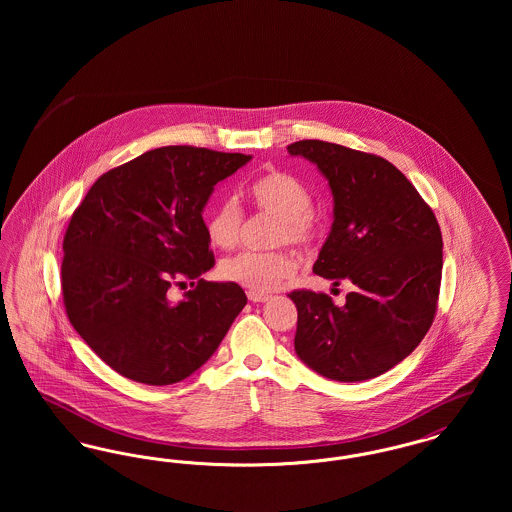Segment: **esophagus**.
<instances>
[{
    "mask_svg": "<svg viewBox=\"0 0 512 512\" xmlns=\"http://www.w3.org/2000/svg\"><path fill=\"white\" fill-rule=\"evenodd\" d=\"M247 297H249V301H253V303H265L270 299V295L267 293H257V292H249L247 293Z\"/></svg>",
    "mask_w": 512,
    "mask_h": 512,
    "instance_id": "obj_1",
    "label": "esophagus"
}]
</instances>
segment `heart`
Returning <instances> with one entry per match:
<instances>
[{
    "instance_id": "b5f03b06",
    "label": "heart",
    "mask_w": 512,
    "mask_h": 512,
    "mask_svg": "<svg viewBox=\"0 0 512 512\" xmlns=\"http://www.w3.org/2000/svg\"><path fill=\"white\" fill-rule=\"evenodd\" d=\"M255 205L276 219V244L309 245L315 240L313 194L311 190L286 172H270L251 186ZM244 232V213L236 199L220 201L207 219V236L220 249H230L240 242ZM220 276L228 282L257 293L278 290L297 272V261L290 253H255L242 251L220 263Z\"/></svg>"
}]
</instances>
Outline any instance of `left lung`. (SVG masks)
I'll return each instance as SVG.
<instances>
[{"label":"left lung","mask_w":512,"mask_h":512,"mask_svg":"<svg viewBox=\"0 0 512 512\" xmlns=\"http://www.w3.org/2000/svg\"><path fill=\"white\" fill-rule=\"evenodd\" d=\"M288 151L313 163L334 197V222L313 270L355 286L343 307L326 293H290L295 353L336 382L376 378L409 357L432 326L443 267L438 220L382 157L320 140Z\"/></svg>","instance_id":"left-lung-1"}]
</instances>
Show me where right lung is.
<instances>
[{"label":"right lung","mask_w":512,"mask_h":512,"mask_svg":"<svg viewBox=\"0 0 512 512\" xmlns=\"http://www.w3.org/2000/svg\"><path fill=\"white\" fill-rule=\"evenodd\" d=\"M251 159L157 147L99 176L74 211L63 240L65 309L124 378L171 386L192 376L244 309L238 284L199 278L215 265L201 215L215 186ZM188 279L193 290L174 304L168 288Z\"/></svg>","instance_id":"right-lung-1"}]
</instances>
